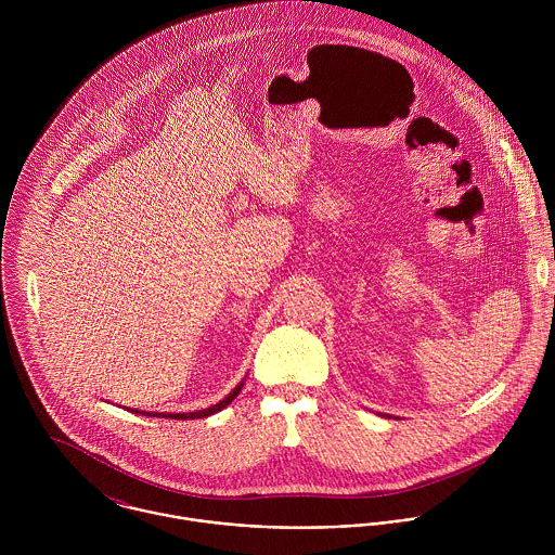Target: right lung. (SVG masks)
Masks as SVG:
<instances>
[{"instance_id": "obj_1", "label": "right lung", "mask_w": 555, "mask_h": 555, "mask_svg": "<svg viewBox=\"0 0 555 555\" xmlns=\"http://www.w3.org/2000/svg\"><path fill=\"white\" fill-rule=\"evenodd\" d=\"M241 387H243V383L238 385L237 389L231 393L229 397H224L220 403H216V405H211V408H205V410H198V412H181V414H154V416H166V418H177V421H185V418H203V416H209V414H216V412H220L222 408H227L235 397L238 396V391H241ZM132 412H137V410H132ZM139 414H147V416H152V412H139Z\"/></svg>"}]
</instances>
